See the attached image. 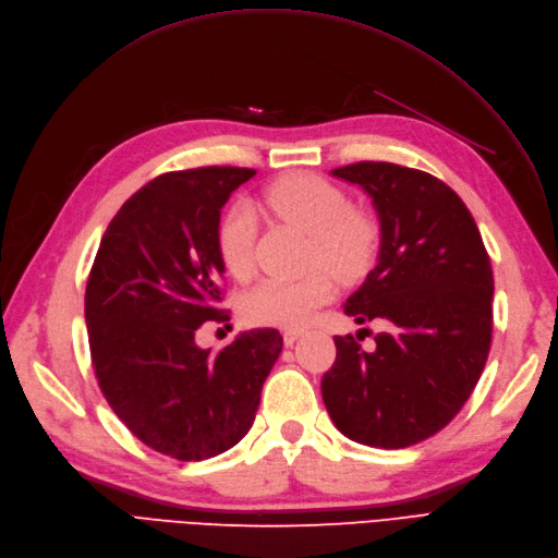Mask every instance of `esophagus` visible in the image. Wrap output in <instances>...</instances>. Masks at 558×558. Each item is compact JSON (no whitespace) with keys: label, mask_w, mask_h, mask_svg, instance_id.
Wrapping results in <instances>:
<instances>
[{"label":"esophagus","mask_w":558,"mask_h":558,"mask_svg":"<svg viewBox=\"0 0 558 558\" xmlns=\"http://www.w3.org/2000/svg\"><path fill=\"white\" fill-rule=\"evenodd\" d=\"M302 333H304L302 329H286V331H283V343H286L288 348H291V345L302 337Z\"/></svg>","instance_id":"34e87169"}]
</instances>
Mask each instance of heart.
<instances>
[{
  "instance_id": "b5f03b06",
  "label": "heart",
  "mask_w": 558,
  "mask_h": 558,
  "mask_svg": "<svg viewBox=\"0 0 558 558\" xmlns=\"http://www.w3.org/2000/svg\"><path fill=\"white\" fill-rule=\"evenodd\" d=\"M265 206L311 235V263H323L341 277H356L371 265L377 247L375 225L366 215L350 210L348 196L325 178L311 173L279 178L265 190ZM256 215L247 204L231 206L219 221L221 263L240 281L256 270ZM333 288L325 270H311L298 279H265L244 293L242 318L260 327H302L331 300Z\"/></svg>"
}]
</instances>
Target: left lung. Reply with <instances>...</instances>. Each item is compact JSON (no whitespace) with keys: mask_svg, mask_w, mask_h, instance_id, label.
Wrapping results in <instances>:
<instances>
[{"mask_svg":"<svg viewBox=\"0 0 558 558\" xmlns=\"http://www.w3.org/2000/svg\"><path fill=\"white\" fill-rule=\"evenodd\" d=\"M331 175L360 185L380 219L377 265L343 311L391 331L371 352L350 333L333 337L323 400L352 441L405 449L447 426L478 383L493 341V265L472 213L439 178L391 162Z\"/></svg>","mask_w":558,"mask_h":558,"instance_id":"obj_1","label":"left lung"}]
</instances>
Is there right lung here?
Returning a JSON list of instances; mask_svg holds the SVG:
<instances>
[{
  "mask_svg": "<svg viewBox=\"0 0 558 558\" xmlns=\"http://www.w3.org/2000/svg\"><path fill=\"white\" fill-rule=\"evenodd\" d=\"M254 169L171 171L132 194L109 221L86 281L92 362L109 408L146 447L206 460L250 433L283 339L242 331L219 352L198 348L219 308L221 208Z\"/></svg>",
  "mask_w": 558,
  "mask_h": 558,
  "instance_id": "1",
  "label": "right lung"
}]
</instances>
